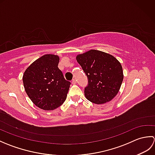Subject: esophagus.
I'll list each match as a JSON object with an SVG mask.
<instances>
[{"label":"esophagus","mask_w":155,"mask_h":155,"mask_svg":"<svg viewBox=\"0 0 155 155\" xmlns=\"http://www.w3.org/2000/svg\"><path fill=\"white\" fill-rule=\"evenodd\" d=\"M76 83H77V81H76L74 78V79L72 80V84H75Z\"/></svg>","instance_id":"esophagus-1"}]
</instances>
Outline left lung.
Segmentation results:
<instances>
[{"mask_svg":"<svg viewBox=\"0 0 155 155\" xmlns=\"http://www.w3.org/2000/svg\"><path fill=\"white\" fill-rule=\"evenodd\" d=\"M88 78L84 88L87 99L95 104L110 101L117 94L123 81V68L113 56L91 50L77 57Z\"/></svg>","mask_w":155,"mask_h":155,"instance_id":"1","label":"left lung"}]
</instances>
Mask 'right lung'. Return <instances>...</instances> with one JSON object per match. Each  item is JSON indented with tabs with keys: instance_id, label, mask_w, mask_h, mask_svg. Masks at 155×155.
Instances as JSON below:
<instances>
[{
	"instance_id": "1",
	"label": "right lung",
	"mask_w": 155,
	"mask_h": 155,
	"mask_svg": "<svg viewBox=\"0 0 155 155\" xmlns=\"http://www.w3.org/2000/svg\"><path fill=\"white\" fill-rule=\"evenodd\" d=\"M58 62V56L45 54L32 62L23 74L26 93L41 109L54 110L67 98L71 82L64 78Z\"/></svg>"
}]
</instances>
